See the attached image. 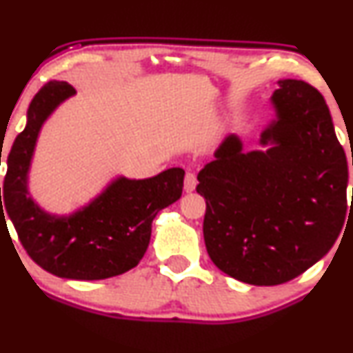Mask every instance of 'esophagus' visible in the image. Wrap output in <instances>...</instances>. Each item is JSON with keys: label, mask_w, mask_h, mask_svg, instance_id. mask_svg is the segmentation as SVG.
I'll return each instance as SVG.
<instances>
[{"label": "esophagus", "mask_w": 353, "mask_h": 353, "mask_svg": "<svg viewBox=\"0 0 353 353\" xmlns=\"http://www.w3.org/2000/svg\"><path fill=\"white\" fill-rule=\"evenodd\" d=\"M197 185V177H195L194 172H188L184 177V190L185 192H192Z\"/></svg>", "instance_id": "34e87169"}]
</instances>
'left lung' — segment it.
I'll return each instance as SVG.
<instances>
[{"label": "left lung", "mask_w": 353, "mask_h": 353, "mask_svg": "<svg viewBox=\"0 0 353 353\" xmlns=\"http://www.w3.org/2000/svg\"><path fill=\"white\" fill-rule=\"evenodd\" d=\"M278 85L266 150L245 152L232 133L197 176L210 260L254 286L290 281L325 256L347 210L349 168L324 97L303 80Z\"/></svg>", "instance_id": "left-lung-1"}]
</instances>
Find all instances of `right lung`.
Returning <instances> with one entry per match:
<instances>
[{
    "mask_svg": "<svg viewBox=\"0 0 353 353\" xmlns=\"http://www.w3.org/2000/svg\"><path fill=\"white\" fill-rule=\"evenodd\" d=\"M75 93L72 85L52 80L29 103L26 126L8 154L0 220L6 210L24 250L42 270L59 278L93 281L126 273L141 261L152 220L181 199L185 172L171 168L150 179L118 176L69 215L46 212L29 194L34 151L44 123Z\"/></svg>",
    "mask_w": 353,
    "mask_h": 353,
    "instance_id": "obj_1",
    "label": "right lung"
}]
</instances>
